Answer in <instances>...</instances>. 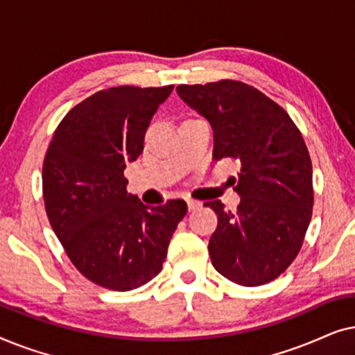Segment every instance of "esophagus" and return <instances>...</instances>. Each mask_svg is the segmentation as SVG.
Here are the masks:
<instances>
[{"mask_svg":"<svg viewBox=\"0 0 355 355\" xmlns=\"http://www.w3.org/2000/svg\"><path fill=\"white\" fill-rule=\"evenodd\" d=\"M200 205H202V202H198V200H193V198H189L187 200V207H189V210H197V208H200Z\"/></svg>","mask_w":355,"mask_h":355,"instance_id":"34e87169","label":"esophagus"}]
</instances>
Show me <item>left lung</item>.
<instances>
[{"label": "left lung", "instance_id": "left-lung-1", "mask_svg": "<svg viewBox=\"0 0 355 355\" xmlns=\"http://www.w3.org/2000/svg\"><path fill=\"white\" fill-rule=\"evenodd\" d=\"M178 95L213 128V159L241 164V203H203L218 216L208 242L211 263L232 283L261 286L288 270L304 244L313 207L312 159L281 106L239 80L178 85Z\"/></svg>", "mask_w": 355, "mask_h": 355}]
</instances>
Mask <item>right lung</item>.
<instances>
[{
    "label": "right lung",
    "mask_w": 355,
    "mask_h": 355,
    "mask_svg": "<svg viewBox=\"0 0 355 355\" xmlns=\"http://www.w3.org/2000/svg\"><path fill=\"white\" fill-rule=\"evenodd\" d=\"M173 89L96 92L62 118L46 150L48 220L72 265L101 288L123 293L153 279L187 213L184 200L147 207L125 191V164L144 152L150 121Z\"/></svg>",
    "instance_id": "right-lung-1"
}]
</instances>
